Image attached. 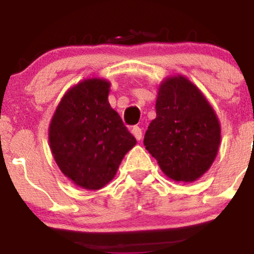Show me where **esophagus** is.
<instances>
[{"label": "esophagus", "mask_w": 254, "mask_h": 254, "mask_svg": "<svg viewBox=\"0 0 254 254\" xmlns=\"http://www.w3.org/2000/svg\"><path fill=\"white\" fill-rule=\"evenodd\" d=\"M131 132H132V135H134L135 139H136V140H141L142 139V130H141V127H132Z\"/></svg>", "instance_id": "esophagus-1"}]
</instances>
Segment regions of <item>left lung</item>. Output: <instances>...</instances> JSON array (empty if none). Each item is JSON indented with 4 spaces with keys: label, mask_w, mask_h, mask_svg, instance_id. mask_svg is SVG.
Listing matches in <instances>:
<instances>
[{
    "label": "left lung",
    "mask_w": 254,
    "mask_h": 254,
    "mask_svg": "<svg viewBox=\"0 0 254 254\" xmlns=\"http://www.w3.org/2000/svg\"><path fill=\"white\" fill-rule=\"evenodd\" d=\"M220 140L219 119L198 87L181 75L165 79L143 139L162 172L176 182L196 181L211 167Z\"/></svg>",
    "instance_id": "obj_1"
}]
</instances>
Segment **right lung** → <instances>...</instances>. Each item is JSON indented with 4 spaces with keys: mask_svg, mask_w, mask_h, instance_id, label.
I'll return each mask as SVG.
<instances>
[{
    "mask_svg": "<svg viewBox=\"0 0 254 254\" xmlns=\"http://www.w3.org/2000/svg\"><path fill=\"white\" fill-rule=\"evenodd\" d=\"M109 87L102 78L83 79L71 87L49 127L51 152L61 172L89 190L108 184L136 143L109 104Z\"/></svg>",
    "mask_w": 254,
    "mask_h": 254,
    "instance_id": "add662e5",
    "label": "right lung"
}]
</instances>
